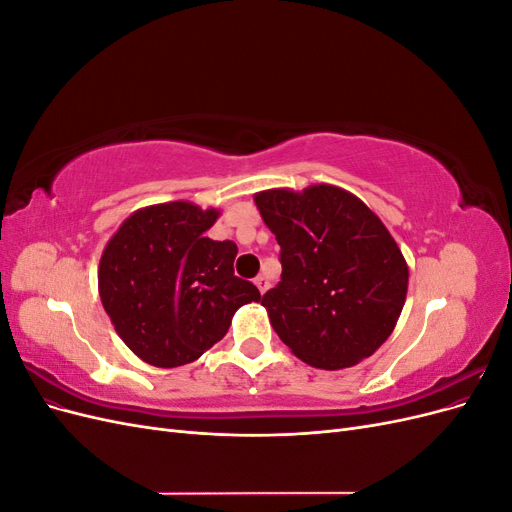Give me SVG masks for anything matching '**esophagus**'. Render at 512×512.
<instances>
[{
	"mask_svg": "<svg viewBox=\"0 0 512 512\" xmlns=\"http://www.w3.org/2000/svg\"><path fill=\"white\" fill-rule=\"evenodd\" d=\"M254 284L258 286V290H260L262 294H265V292L269 290V280H267L265 275H258V277H254Z\"/></svg>",
	"mask_w": 512,
	"mask_h": 512,
	"instance_id": "esophagus-1",
	"label": "esophagus"
}]
</instances>
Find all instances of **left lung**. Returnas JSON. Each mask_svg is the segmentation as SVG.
<instances>
[{"label": "left lung", "instance_id": "left-lung-1", "mask_svg": "<svg viewBox=\"0 0 512 512\" xmlns=\"http://www.w3.org/2000/svg\"><path fill=\"white\" fill-rule=\"evenodd\" d=\"M254 200L280 243L282 280L262 305L282 342L318 369L374 354L408 292V265L378 215L327 183L258 192Z\"/></svg>", "mask_w": 512, "mask_h": 512}]
</instances>
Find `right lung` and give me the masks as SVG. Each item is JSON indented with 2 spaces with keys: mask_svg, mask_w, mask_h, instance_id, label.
<instances>
[{
  "mask_svg": "<svg viewBox=\"0 0 512 512\" xmlns=\"http://www.w3.org/2000/svg\"><path fill=\"white\" fill-rule=\"evenodd\" d=\"M220 218L185 200L138 209L106 243L98 290L126 346L149 365L179 367L226 335L258 288L235 275L237 245L205 232Z\"/></svg>",
  "mask_w": 512,
  "mask_h": 512,
  "instance_id": "obj_1",
  "label": "right lung"
}]
</instances>
